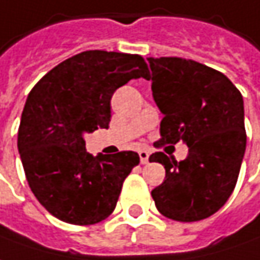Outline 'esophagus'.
<instances>
[{
    "instance_id": "esophagus-1",
    "label": "esophagus",
    "mask_w": 260,
    "mask_h": 260,
    "mask_svg": "<svg viewBox=\"0 0 260 260\" xmlns=\"http://www.w3.org/2000/svg\"><path fill=\"white\" fill-rule=\"evenodd\" d=\"M138 154H140V161H141V164L148 163V158H150V154H148V151L141 150V151L138 152Z\"/></svg>"
}]
</instances>
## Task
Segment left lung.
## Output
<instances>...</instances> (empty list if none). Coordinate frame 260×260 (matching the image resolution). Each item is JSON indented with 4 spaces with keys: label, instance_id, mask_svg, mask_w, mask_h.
Masks as SVG:
<instances>
[{
    "label": "left lung",
    "instance_id": "left-lung-1",
    "mask_svg": "<svg viewBox=\"0 0 260 260\" xmlns=\"http://www.w3.org/2000/svg\"><path fill=\"white\" fill-rule=\"evenodd\" d=\"M152 99L163 113L161 140L183 141V161L157 151L166 179L151 190L157 209L175 221H199L215 214L236 186L244 151V105L240 91L220 71L183 58H148Z\"/></svg>",
    "mask_w": 260,
    "mask_h": 260
}]
</instances>
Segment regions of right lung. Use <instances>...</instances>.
Segmentation results:
<instances>
[{
	"label": "right lung",
	"instance_id": "right-lung-1",
	"mask_svg": "<svg viewBox=\"0 0 260 260\" xmlns=\"http://www.w3.org/2000/svg\"><path fill=\"white\" fill-rule=\"evenodd\" d=\"M148 78L140 55L87 51L56 65L27 96L17 147L28 186L61 221L90 225L113 212L140 155L85 151V134L109 128L110 100L132 78Z\"/></svg>",
	"mask_w": 260,
	"mask_h": 260
}]
</instances>
